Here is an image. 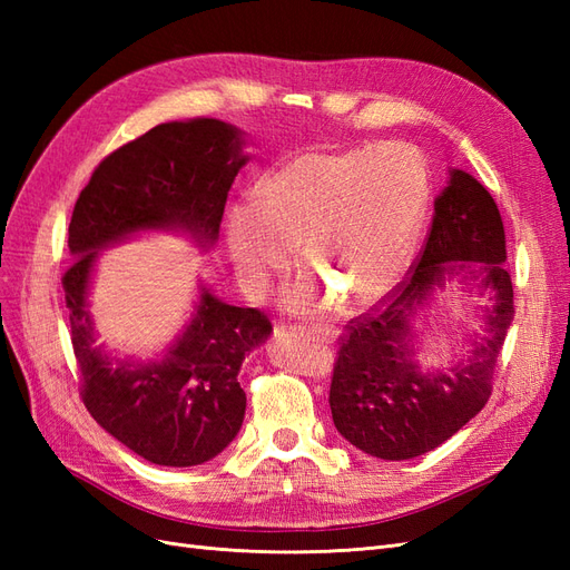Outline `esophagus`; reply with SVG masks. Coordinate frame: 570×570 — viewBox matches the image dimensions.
Masks as SVG:
<instances>
[{
    "mask_svg": "<svg viewBox=\"0 0 570 570\" xmlns=\"http://www.w3.org/2000/svg\"><path fill=\"white\" fill-rule=\"evenodd\" d=\"M312 335L321 342H333L337 337V331L331 325H318V327H312Z\"/></svg>",
    "mask_w": 570,
    "mask_h": 570,
    "instance_id": "esophagus-1",
    "label": "esophagus"
}]
</instances>
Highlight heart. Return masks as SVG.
Instances as JSON below:
<instances>
[{
  "mask_svg": "<svg viewBox=\"0 0 570 570\" xmlns=\"http://www.w3.org/2000/svg\"><path fill=\"white\" fill-rule=\"evenodd\" d=\"M428 199V164L409 145L306 149L271 170L258 202L230 212V256L262 295L299 247L308 273L287 292L289 312H323L333 295L366 306L402 278Z\"/></svg>",
  "mask_w": 570,
  "mask_h": 570,
  "instance_id": "b5f03b06",
  "label": "heart"
}]
</instances>
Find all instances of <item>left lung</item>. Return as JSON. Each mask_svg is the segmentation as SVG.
Returning a JSON list of instances; mask_svg holds the SVG:
<instances>
[{"label": "left lung", "instance_id": "8db88e82", "mask_svg": "<svg viewBox=\"0 0 570 570\" xmlns=\"http://www.w3.org/2000/svg\"><path fill=\"white\" fill-rule=\"evenodd\" d=\"M504 262V223L492 195L471 174L452 168L409 278L381 306L352 318L340 337L327 402L344 440L371 456L404 461L435 450L488 404L492 371L513 318ZM452 274L491 295L489 335L459 365L423 370L412 358L410 321Z\"/></svg>", "mask_w": 570, "mask_h": 570}]
</instances>
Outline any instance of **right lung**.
Instances as JSON below:
<instances>
[{
  "instance_id": "add662e5",
  "label": "right lung",
  "mask_w": 570,
  "mask_h": 570,
  "mask_svg": "<svg viewBox=\"0 0 570 570\" xmlns=\"http://www.w3.org/2000/svg\"><path fill=\"white\" fill-rule=\"evenodd\" d=\"M243 145V130L218 118L151 128L95 168L68 226L76 262L61 283L82 404L149 463L185 469L226 450L247 406L239 366L273 327L258 308L226 304L202 287L193 318L164 358L142 364L109 356L95 347L88 312L97 252L145 230L187 233L212 247L230 185L249 161Z\"/></svg>"
}]
</instances>
